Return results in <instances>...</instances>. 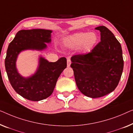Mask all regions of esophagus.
I'll use <instances>...</instances> for the list:
<instances>
[{
  "mask_svg": "<svg viewBox=\"0 0 133 133\" xmlns=\"http://www.w3.org/2000/svg\"><path fill=\"white\" fill-rule=\"evenodd\" d=\"M70 64H71V61L70 59H67V67H70Z\"/></svg>",
  "mask_w": 133,
  "mask_h": 133,
  "instance_id": "34e87169",
  "label": "esophagus"
}]
</instances>
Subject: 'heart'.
I'll list each match as a JSON object with an SVG mask.
<instances>
[{"label":"heart","mask_w":133,"mask_h":133,"mask_svg":"<svg viewBox=\"0 0 133 133\" xmlns=\"http://www.w3.org/2000/svg\"><path fill=\"white\" fill-rule=\"evenodd\" d=\"M98 42L96 34L89 32H77L70 35L65 39V46L70 49H77L80 47L83 53H87L94 47Z\"/></svg>","instance_id":"1"}]
</instances>
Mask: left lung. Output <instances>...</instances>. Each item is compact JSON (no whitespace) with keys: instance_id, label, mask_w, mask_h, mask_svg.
Here are the masks:
<instances>
[{"instance_id":"obj_1","label":"left lung","mask_w":133,"mask_h":133,"mask_svg":"<svg viewBox=\"0 0 133 133\" xmlns=\"http://www.w3.org/2000/svg\"><path fill=\"white\" fill-rule=\"evenodd\" d=\"M95 29L101 32V42L90 53L71 57L70 65L78 89L92 98L112 92L118 85L123 68L120 43L104 26Z\"/></svg>"}]
</instances>
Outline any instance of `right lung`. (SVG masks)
Wrapping results in <instances>:
<instances>
[{
  "mask_svg": "<svg viewBox=\"0 0 133 133\" xmlns=\"http://www.w3.org/2000/svg\"><path fill=\"white\" fill-rule=\"evenodd\" d=\"M52 32L51 30L43 29L20 30L7 49L5 66L10 84L18 95L32 101H39L51 95L58 78L66 68L67 59L61 57L56 62H49L40 56L35 74L24 77L17 69V59L24 50L46 49V43L51 42Z\"/></svg>",
  "mask_w": 133,
  "mask_h": 133,
  "instance_id": "obj_1",
  "label": "right lung"
}]
</instances>
